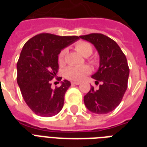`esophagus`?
Segmentation results:
<instances>
[{"label":"esophagus","instance_id":"34e87169","mask_svg":"<svg viewBox=\"0 0 147 147\" xmlns=\"http://www.w3.org/2000/svg\"><path fill=\"white\" fill-rule=\"evenodd\" d=\"M71 85H80V82H71Z\"/></svg>","mask_w":147,"mask_h":147}]
</instances>
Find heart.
<instances>
[{
	"mask_svg": "<svg viewBox=\"0 0 147 147\" xmlns=\"http://www.w3.org/2000/svg\"><path fill=\"white\" fill-rule=\"evenodd\" d=\"M76 49L78 53L85 57H88L92 54L93 48L89 42L85 41H79L76 45ZM67 50L62 49L59 55V63L63 65L65 63V58L66 55ZM92 62H94L93 60ZM91 72V69L88 65H81V66H69L65 69L64 71L65 77L68 79L73 81H81L85 78V76Z\"/></svg>",
	"mask_w": 147,
	"mask_h": 147,
	"instance_id": "heart-1",
	"label": "heart"
}]
</instances>
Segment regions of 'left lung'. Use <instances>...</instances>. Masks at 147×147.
Here are the masks:
<instances>
[{
    "label": "left lung",
    "instance_id": "1",
    "mask_svg": "<svg viewBox=\"0 0 147 147\" xmlns=\"http://www.w3.org/2000/svg\"><path fill=\"white\" fill-rule=\"evenodd\" d=\"M94 45L99 55V67L92 75L99 88L91 89L84 97V103L90 111L104 114L114 111L121 103L127 88L130 73L127 61L117 43L100 33L79 36Z\"/></svg>",
    "mask_w": 147,
    "mask_h": 147
}]
</instances>
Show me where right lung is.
Here are the masks:
<instances>
[{
	"label": "right lung",
	"mask_w": 147,
	"mask_h": 147,
	"mask_svg": "<svg viewBox=\"0 0 147 147\" xmlns=\"http://www.w3.org/2000/svg\"><path fill=\"white\" fill-rule=\"evenodd\" d=\"M78 39L77 36L40 33L23 47L17 64V84L26 105L39 116L53 117L62 109L65 94L71 83L64 80L53 89L51 80L58 73L61 50Z\"/></svg>",
	"instance_id": "add662e5"
}]
</instances>
